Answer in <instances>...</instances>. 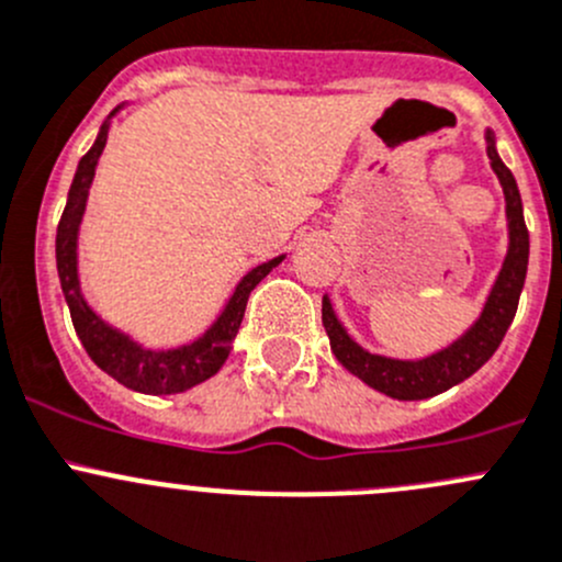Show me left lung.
Masks as SVG:
<instances>
[{
	"label": "left lung",
	"mask_w": 562,
	"mask_h": 562,
	"mask_svg": "<svg viewBox=\"0 0 562 562\" xmlns=\"http://www.w3.org/2000/svg\"><path fill=\"white\" fill-rule=\"evenodd\" d=\"M486 155H490L492 171L497 173L506 195V217H508V252L503 260V269L486 296L484 310L479 321L457 339L449 348L427 356L418 361L389 359V356L370 353L359 342L350 339L342 323L337 321L331 307V299L323 296V326H326L331 353L339 364L353 372L359 381L372 386L391 400H427V396L443 394L457 383L468 381L475 370L492 359L497 345L506 337L514 315H517L519 293H522L527 274V255H530V236L525 228L522 198L514 173L503 166L501 155L495 149V135L486 130Z\"/></svg>",
	"instance_id": "obj_1"
}]
</instances>
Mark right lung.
Listing matches in <instances>:
<instances>
[{
	"mask_svg": "<svg viewBox=\"0 0 562 562\" xmlns=\"http://www.w3.org/2000/svg\"><path fill=\"white\" fill-rule=\"evenodd\" d=\"M116 111H111V116ZM111 116H108L103 127H100L98 140L92 144V149H89L87 155L81 157V162H78V171L72 176L70 192H67V206L65 212H61L59 228H56V271H59L61 293H65V302L67 307H70V317L72 326H76L78 339H81L89 359H92L100 370L108 372V375H111L113 381L122 383V386L140 391V394H181V391L198 386V383L217 375L220 367L228 359L231 348H234V339L241 326V317H245L249 293H252V288L258 285L274 266L282 263L285 255L266 260V263L247 271L217 321H214L201 337L192 339V342L187 345H179V348H144V345L135 342L130 334L108 326L103 317L89 307L87 299H83L81 293V280H78V228H81L83 212H87V198L94 179V168H98L100 155H103L105 149Z\"/></svg>",
	"mask_w": 562,
	"mask_h": 562,
	"instance_id": "add662e5",
	"label": "right lung"
}]
</instances>
